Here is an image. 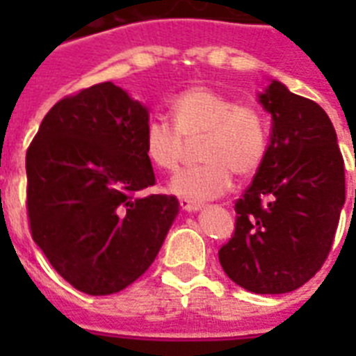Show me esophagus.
I'll use <instances>...</instances> for the list:
<instances>
[{"label": "esophagus", "instance_id": "obj_1", "mask_svg": "<svg viewBox=\"0 0 356 356\" xmlns=\"http://www.w3.org/2000/svg\"><path fill=\"white\" fill-rule=\"evenodd\" d=\"M179 207H181L184 212H194V211H197L201 205L197 203V201L186 200V197H179Z\"/></svg>", "mask_w": 356, "mask_h": 356}]
</instances>
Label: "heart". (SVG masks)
Returning <instances> with one entry per match:
<instances>
[{
    "instance_id": "1",
    "label": "heart",
    "mask_w": 356,
    "mask_h": 356,
    "mask_svg": "<svg viewBox=\"0 0 356 356\" xmlns=\"http://www.w3.org/2000/svg\"><path fill=\"white\" fill-rule=\"evenodd\" d=\"M173 125L151 120L145 125L144 149L162 172H175L183 162L186 142L201 140L203 164L183 170L172 190L190 200H212L225 194L238 179L253 177L268 153L270 129L262 111L209 86H190L170 102Z\"/></svg>"
}]
</instances>
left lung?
Listing matches in <instances>:
<instances>
[{
  "label": "left lung",
  "mask_w": 356,
  "mask_h": 356,
  "mask_svg": "<svg viewBox=\"0 0 356 356\" xmlns=\"http://www.w3.org/2000/svg\"><path fill=\"white\" fill-rule=\"evenodd\" d=\"M271 114L262 166L234 203V233L218 257L238 286L286 293L320 271L346 203L343 156L325 111L279 81L260 94Z\"/></svg>",
  "instance_id": "obj_1"
}]
</instances>
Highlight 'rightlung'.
Segmentation results:
<instances>
[{
    "label": "right lung",
    "instance_id": "obj_1",
    "mask_svg": "<svg viewBox=\"0 0 356 356\" xmlns=\"http://www.w3.org/2000/svg\"><path fill=\"white\" fill-rule=\"evenodd\" d=\"M147 123L144 105L102 83L55 103L27 147L31 236L58 275L88 296L133 284L177 216L175 195L145 194L155 184Z\"/></svg>",
    "mask_w": 356,
    "mask_h": 356
}]
</instances>
